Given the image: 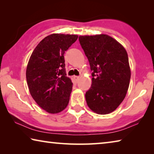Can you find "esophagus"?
<instances>
[{"instance_id":"obj_1","label":"esophagus","mask_w":154,"mask_h":154,"mask_svg":"<svg viewBox=\"0 0 154 154\" xmlns=\"http://www.w3.org/2000/svg\"><path fill=\"white\" fill-rule=\"evenodd\" d=\"M79 76H74V79L75 81H77L78 79H79Z\"/></svg>"}]
</instances>
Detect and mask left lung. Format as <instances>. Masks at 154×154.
<instances>
[{"instance_id":"8db88e82","label":"left lung","mask_w":154,"mask_h":154,"mask_svg":"<svg viewBox=\"0 0 154 154\" xmlns=\"http://www.w3.org/2000/svg\"><path fill=\"white\" fill-rule=\"evenodd\" d=\"M79 41L92 71V85L85 93L88 106L98 114L110 113L124 100L129 87L127 52L106 35L79 36Z\"/></svg>"}]
</instances>
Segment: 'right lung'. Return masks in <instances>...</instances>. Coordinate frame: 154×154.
<instances>
[{
    "label": "right lung",
    "instance_id": "right-lung-1",
    "mask_svg": "<svg viewBox=\"0 0 154 154\" xmlns=\"http://www.w3.org/2000/svg\"><path fill=\"white\" fill-rule=\"evenodd\" d=\"M77 35L52 34L34 49L26 68L31 96L49 113H58L69 102L72 83L66 77L64 54L77 41Z\"/></svg>",
    "mask_w": 154,
    "mask_h": 154
}]
</instances>
